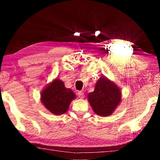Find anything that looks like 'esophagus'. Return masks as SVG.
Wrapping results in <instances>:
<instances>
[{
	"instance_id": "esophagus-1",
	"label": "esophagus",
	"mask_w": 160,
	"mask_h": 160,
	"mask_svg": "<svg viewBox=\"0 0 160 160\" xmlns=\"http://www.w3.org/2000/svg\"><path fill=\"white\" fill-rule=\"evenodd\" d=\"M78 97L80 99H82L84 98V97H85V94H84V92H78Z\"/></svg>"
}]
</instances>
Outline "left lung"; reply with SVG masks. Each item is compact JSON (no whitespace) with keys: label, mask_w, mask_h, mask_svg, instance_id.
Returning a JSON list of instances; mask_svg holds the SVG:
<instances>
[{"label":"left lung","mask_w":160,"mask_h":160,"mask_svg":"<svg viewBox=\"0 0 160 160\" xmlns=\"http://www.w3.org/2000/svg\"><path fill=\"white\" fill-rule=\"evenodd\" d=\"M88 99L96 114L109 116L121 103V89L113 81L102 76L97 80L94 90L88 94Z\"/></svg>","instance_id":"left-lung-1"}]
</instances>
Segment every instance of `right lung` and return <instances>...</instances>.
<instances>
[{"label": "right lung", "instance_id": "1", "mask_svg": "<svg viewBox=\"0 0 160 160\" xmlns=\"http://www.w3.org/2000/svg\"><path fill=\"white\" fill-rule=\"evenodd\" d=\"M76 95L66 88L62 80L56 78L45 87L41 92V102L48 112L54 115H61L68 109L70 103Z\"/></svg>", "mask_w": 160, "mask_h": 160}]
</instances>
